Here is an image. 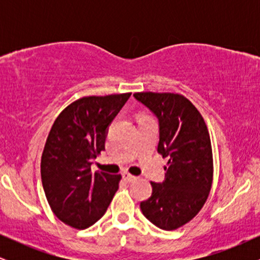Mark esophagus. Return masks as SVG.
I'll return each mask as SVG.
<instances>
[{"instance_id": "34e87169", "label": "esophagus", "mask_w": 260, "mask_h": 260, "mask_svg": "<svg viewBox=\"0 0 260 260\" xmlns=\"http://www.w3.org/2000/svg\"><path fill=\"white\" fill-rule=\"evenodd\" d=\"M122 177H123V180L127 181V182H132L134 180H137L136 176L131 175L129 172H123V174H122Z\"/></svg>"}]
</instances>
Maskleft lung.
I'll list each match as a JSON object with an SVG mask.
<instances>
[{"label": "left lung", "mask_w": 260, "mask_h": 260, "mask_svg": "<svg viewBox=\"0 0 260 260\" xmlns=\"http://www.w3.org/2000/svg\"><path fill=\"white\" fill-rule=\"evenodd\" d=\"M133 95L159 120L157 153L169 159L165 181L151 182L153 193L140 209L155 226L171 231L189 222L207 202L214 174L210 136L201 112L183 95Z\"/></svg>", "instance_id": "left-lung-1"}]
</instances>
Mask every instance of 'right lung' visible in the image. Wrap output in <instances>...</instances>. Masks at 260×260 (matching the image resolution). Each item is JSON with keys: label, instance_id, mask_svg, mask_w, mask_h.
Wrapping results in <instances>:
<instances>
[{"label": "right lung", "instance_id": "1", "mask_svg": "<svg viewBox=\"0 0 260 260\" xmlns=\"http://www.w3.org/2000/svg\"><path fill=\"white\" fill-rule=\"evenodd\" d=\"M131 92L84 96L53 122L41 156V181L53 214L71 228L84 230L103 217L122 176L91 174L92 159L105 150L107 127Z\"/></svg>", "mask_w": 260, "mask_h": 260}]
</instances>
